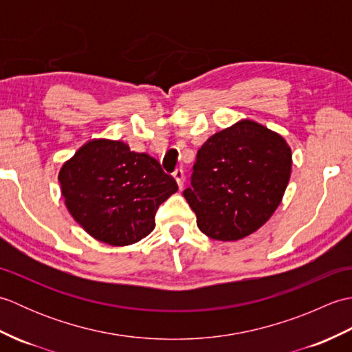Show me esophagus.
<instances>
[{
  "mask_svg": "<svg viewBox=\"0 0 352 352\" xmlns=\"http://www.w3.org/2000/svg\"><path fill=\"white\" fill-rule=\"evenodd\" d=\"M174 178H175V182L178 184V188L183 189V186H184V170L183 169H175Z\"/></svg>",
  "mask_w": 352,
  "mask_h": 352,
  "instance_id": "obj_1",
  "label": "esophagus"
}]
</instances>
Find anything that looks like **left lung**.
<instances>
[{
    "mask_svg": "<svg viewBox=\"0 0 352 352\" xmlns=\"http://www.w3.org/2000/svg\"><path fill=\"white\" fill-rule=\"evenodd\" d=\"M292 151L280 134L250 119L213 134L198 149L183 195L197 226L214 241H239L257 231L280 206Z\"/></svg>",
    "mask_w": 352,
    "mask_h": 352,
    "instance_id": "left-lung-1",
    "label": "left lung"
}]
</instances>
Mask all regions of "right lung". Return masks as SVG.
<instances>
[{
	"instance_id": "right-lung-1",
	"label": "right lung",
	"mask_w": 352,
	"mask_h": 352,
	"mask_svg": "<svg viewBox=\"0 0 352 352\" xmlns=\"http://www.w3.org/2000/svg\"><path fill=\"white\" fill-rule=\"evenodd\" d=\"M72 218L94 239L125 246L155 227L157 208L178 190L174 177L121 140L87 142L58 172Z\"/></svg>"
}]
</instances>
